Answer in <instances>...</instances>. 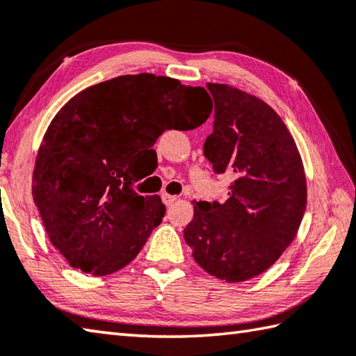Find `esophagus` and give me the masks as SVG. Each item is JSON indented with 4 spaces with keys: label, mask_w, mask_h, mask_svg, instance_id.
Returning <instances> with one entry per match:
<instances>
[{
    "label": "esophagus",
    "mask_w": 356,
    "mask_h": 356,
    "mask_svg": "<svg viewBox=\"0 0 356 356\" xmlns=\"http://www.w3.org/2000/svg\"><path fill=\"white\" fill-rule=\"evenodd\" d=\"M162 200H163V204H165L166 207H170V205L174 204V202L177 200V196H171V194L163 193V194H162Z\"/></svg>",
    "instance_id": "obj_1"
}]
</instances>
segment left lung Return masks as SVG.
<instances>
[{"instance_id":"8db88e82","label":"left lung","mask_w":356,"mask_h":356,"mask_svg":"<svg viewBox=\"0 0 356 356\" xmlns=\"http://www.w3.org/2000/svg\"><path fill=\"white\" fill-rule=\"evenodd\" d=\"M207 89L214 123L204 154L233 182L224 204H194L184 238L207 273L242 282L273 266L296 238L307 184L293 137L267 103L228 85L207 83Z\"/></svg>"}]
</instances>
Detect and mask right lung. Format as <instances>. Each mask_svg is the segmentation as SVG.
Instances as JSON below:
<instances>
[{
	"mask_svg": "<svg viewBox=\"0 0 356 356\" xmlns=\"http://www.w3.org/2000/svg\"><path fill=\"white\" fill-rule=\"evenodd\" d=\"M204 88L152 74L122 75L72 97L49 124L32 196L52 245L71 267L111 275L134 259L165 216L140 196L137 162L166 129L200 127L211 114Z\"/></svg>",
	"mask_w": 356,
	"mask_h": 356,
	"instance_id": "obj_1",
	"label": "right lung"
}]
</instances>
